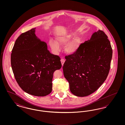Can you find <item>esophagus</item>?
I'll return each instance as SVG.
<instances>
[{"label":"esophagus","instance_id":"34e87169","mask_svg":"<svg viewBox=\"0 0 125 125\" xmlns=\"http://www.w3.org/2000/svg\"><path fill=\"white\" fill-rule=\"evenodd\" d=\"M60 61H61V64H62V65H63L64 63H65V60H64V59H61Z\"/></svg>","mask_w":125,"mask_h":125}]
</instances>
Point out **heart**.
<instances>
[{
    "instance_id": "b5f03b06",
    "label": "heart",
    "mask_w": 125,
    "mask_h": 125,
    "mask_svg": "<svg viewBox=\"0 0 125 125\" xmlns=\"http://www.w3.org/2000/svg\"><path fill=\"white\" fill-rule=\"evenodd\" d=\"M73 36L72 34H60L56 36V41L52 39L49 40L50 46L54 52L60 51V45H65L69 42ZM80 46V39L78 37H75L71 41L67 43L65 47V51L67 53H74L77 52Z\"/></svg>"
}]
</instances>
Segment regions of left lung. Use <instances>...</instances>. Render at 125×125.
<instances>
[{
	"label": "left lung",
	"instance_id": "obj_1",
	"mask_svg": "<svg viewBox=\"0 0 125 125\" xmlns=\"http://www.w3.org/2000/svg\"><path fill=\"white\" fill-rule=\"evenodd\" d=\"M112 56L110 42L101 30L81 44L76 52L66 56L63 70L72 93L83 97L98 89L107 78Z\"/></svg>",
	"mask_w": 125,
	"mask_h": 125
}]
</instances>
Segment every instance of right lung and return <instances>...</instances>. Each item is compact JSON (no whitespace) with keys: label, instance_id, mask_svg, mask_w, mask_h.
Here are the masks:
<instances>
[{"label":"right lung","instance_id":"right-lung-1","mask_svg":"<svg viewBox=\"0 0 125 125\" xmlns=\"http://www.w3.org/2000/svg\"><path fill=\"white\" fill-rule=\"evenodd\" d=\"M35 28L22 33L12 49L11 63L19 86L31 95L44 96L52 91L53 73L61 68L60 58L51 53L38 39Z\"/></svg>","mask_w":125,"mask_h":125}]
</instances>
